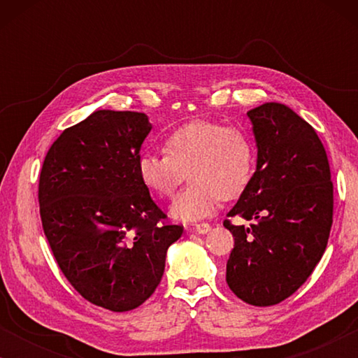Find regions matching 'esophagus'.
I'll return each mask as SVG.
<instances>
[{
    "label": "esophagus",
    "instance_id": "1",
    "mask_svg": "<svg viewBox=\"0 0 358 358\" xmlns=\"http://www.w3.org/2000/svg\"><path fill=\"white\" fill-rule=\"evenodd\" d=\"M194 229H195V231H197L199 234H207V233L210 231V229H212V227H210L208 223H199V224H195Z\"/></svg>",
    "mask_w": 358,
    "mask_h": 358
}]
</instances>
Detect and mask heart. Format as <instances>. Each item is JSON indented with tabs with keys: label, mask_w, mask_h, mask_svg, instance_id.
Wrapping results in <instances>:
<instances>
[{
	"label": "heart",
	"mask_w": 358,
	"mask_h": 358,
	"mask_svg": "<svg viewBox=\"0 0 358 358\" xmlns=\"http://www.w3.org/2000/svg\"><path fill=\"white\" fill-rule=\"evenodd\" d=\"M164 155L145 153L136 171L141 184L159 199H171L184 182L192 184L171 205V217L199 222L217 212L220 202L238 199L251 182L256 146L241 129L213 120H192L166 136Z\"/></svg>",
	"instance_id": "heart-1"
}]
</instances>
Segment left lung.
I'll return each instance as SVG.
<instances>
[{
  "mask_svg": "<svg viewBox=\"0 0 358 358\" xmlns=\"http://www.w3.org/2000/svg\"><path fill=\"white\" fill-rule=\"evenodd\" d=\"M257 146L256 173L228 217L234 227L227 283L254 306L293 295L321 261L332 224V182L324 146L290 107L266 102L248 112Z\"/></svg>",
  "mask_w": 358,
  "mask_h": 358,
  "instance_id": "left-lung-1",
  "label": "left lung"
}]
</instances>
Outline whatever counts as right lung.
<instances>
[{
    "mask_svg": "<svg viewBox=\"0 0 358 358\" xmlns=\"http://www.w3.org/2000/svg\"><path fill=\"white\" fill-rule=\"evenodd\" d=\"M150 131L141 112H92L53 141L38 180L43 233L63 275L92 305L117 313L153 295L182 234L138 178Z\"/></svg>",
    "mask_w": 358,
    "mask_h": 358,
    "instance_id": "obj_1",
    "label": "right lung"
}]
</instances>
